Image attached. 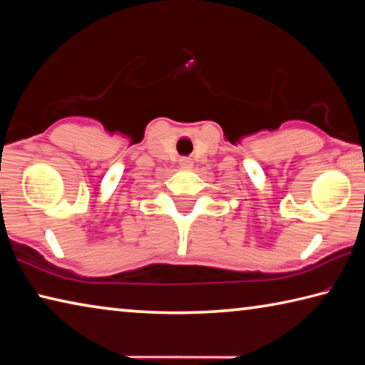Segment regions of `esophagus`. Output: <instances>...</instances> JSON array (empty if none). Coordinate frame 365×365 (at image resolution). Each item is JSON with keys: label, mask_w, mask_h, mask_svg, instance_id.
<instances>
[{"label": "esophagus", "mask_w": 365, "mask_h": 365, "mask_svg": "<svg viewBox=\"0 0 365 365\" xmlns=\"http://www.w3.org/2000/svg\"><path fill=\"white\" fill-rule=\"evenodd\" d=\"M191 165H193V163H191V159H190V158H182V159H180V168H183V169H190Z\"/></svg>", "instance_id": "obj_1"}]
</instances>
